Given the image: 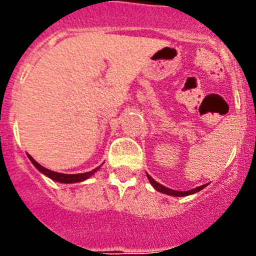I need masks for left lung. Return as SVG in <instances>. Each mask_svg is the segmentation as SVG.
<instances>
[{"instance_id": "1", "label": "left lung", "mask_w": 256, "mask_h": 256, "mask_svg": "<svg viewBox=\"0 0 256 256\" xmlns=\"http://www.w3.org/2000/svg\"><path fill=\"white\" fill-rule=\"evenodd\" d=\"M148 180H150V183L152 184V187L156 190V191L162 192V194H165V195L178 196V198H180V196L192 195V194H196V192H198L200 190L204 188V187H206V184H202V186L196 187V188L190 190V191H176V190H170V188H168V187H165V186H162V184H160V183H158L155 180H154V178H151L148 174Z\"/></svg>"}]
</instances>
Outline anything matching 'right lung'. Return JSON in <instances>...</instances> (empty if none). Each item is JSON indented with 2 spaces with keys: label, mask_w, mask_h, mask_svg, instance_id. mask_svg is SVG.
<instances>
[{
  "label": "right lung",
  "mask_w": 256,
  "mask_h": 256,
  "mask_svg": "<svg viewBox=\"0 0 256 256\" xmlns=\"http://www.w3.org/2000/svg\"><path fill=\"white\" fill-rule=\"evenodd\" d=\"M28 158L29 160L32 162V164L34 165L36 168L38 169V170L40 172V173H44V176H47L48 178H51L52 180H56V182H60V183H76V182H82V180H88V178L91 177V176H94V173H96L98 169H100V166H97L96 169H94V170L91 172H87V173H80V174H64V173H58V172H52L50 170V169H46L44 166H42L40 164H38L37 162H36L33 158H32L30 155L28 154Z\"/></svg>",
  "instance_id": "right-lung-1"
}]
</instances>
